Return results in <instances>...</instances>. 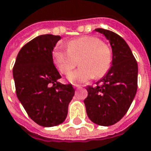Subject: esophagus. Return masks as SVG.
I'll list each match as a JSON object with an SVG mask.
<instances>
[{
  "instance_id": "esophagus-1",
  "label": "esophagus",
  "mask_w": 151,
  "mask_h": 151,
  "mask_svg": "<svg viewBox=\"0 0 151 151\" xmlns=\"http://www.w3.org/2000/svg\"><path fill=\"white\" fill-rule=\"evenodd\" d=\"M73 86L75 88H80V87H81V86H80V85H77V84H74Z\"/></svg>"
}]
</instances>
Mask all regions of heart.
<instances>
[{
	"label": "heart",
	"instance_id": "heart-1",
	"mask_svg": "<svg viewBox=\"0 0 151 151\" xmlns=\"http://www.w3.org/2000/svg\"><path fill=\"white\" fill-rule=\"evenodd\" d=\"M68 49L58 48L52 57L55 65L62 74L67 75L79 61L81 67L68 75L71 83H86L101 78L108 73L113 63V51L101 39L94 36H84L68 42Z\"/></svg>",
	"mask_w": 151,
	"mask_h": 151
}]
</instances>
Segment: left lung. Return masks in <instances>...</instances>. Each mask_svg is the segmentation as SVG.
<instances>
[{"label": "left lung", "instance_id": "obj_1", "mask_svg": "<svg viewBox=\"0 0 151 151\" xmlns=\"http://www.w3.org/2000/svg\"><path fill=\"white\" fill-rule=\"evenodd\" d=\"M95 31L110 42L113 63L97 86H87L88 96L84 103L89 119L108 127L120 121L132 103L137 90L138 65L129 46L118 34L104 29Z\"/></svg>", "mask_w": 151, "mask_h": 151}]
</instances>
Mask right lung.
I'll list each match as a JSON object with an SVG mask.
<instances>
[{
  "mask_svg": "<svg viewBox=\"0 0 151 151\" xmlns=\"http://www.w3.org/2000/svg\"><path fill=\"white\" fill-rule=\"evenodd\" d=\"M60 36L43 34L26 43L19 52L13 68L16 95L29 117L50 127L65 121L75 94L70 84L62 78L53 64L52 51Z\"/></svg>",
  "mask_w": 151,
  "mask_h": 151,
  "instance_id": "right-lung-1",
  "label": "right lung"
}]
</instances>
